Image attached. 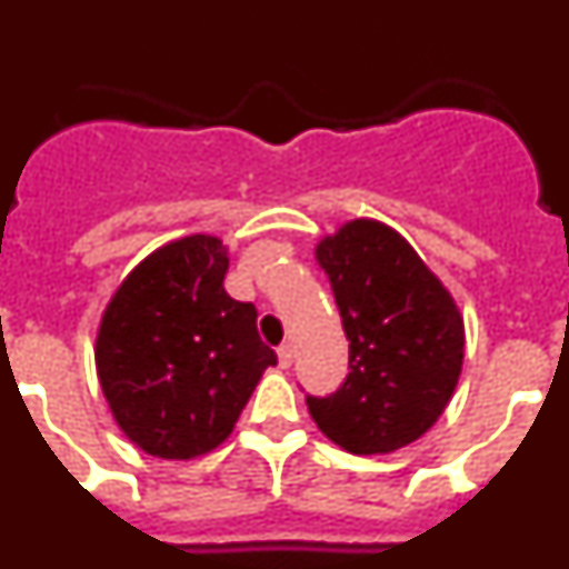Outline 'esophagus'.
<instances>
[{"mask_svg":"<svg viewBox=\"0 0 569 569\" xmlns=\"http://www.w3.org/2000/svg\"><path fill=\"white\" fill-rule=\"evenodd\" d=\"M293 359H296L293 345H290V341H288V345H281L279 347V365L281 367H290V365H293Z\"/></svg>","mask_w":569,"mask_h":569,"instance_id":"1","label":"esophagus"}]
</instances>
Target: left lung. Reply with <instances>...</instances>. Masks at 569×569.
Segmentation results:
<instances>
[{"label":"left lung","mask_w":569,"mask_h":569,"mask_svg":"<svg viewBox=\"0 0 569 569\" xmlns=\"http://www.w3.org/2000/svg\"><path fill=\"white\" fill-rule=\"evenodd\" d=\"M350 341V373L308 396L316 427L356 456L413 445L445 413L465 361V319L410 241L376 219L345 222L316 244Z\"/></svg>","instance_id":"left-lung-1"}]
</instances>
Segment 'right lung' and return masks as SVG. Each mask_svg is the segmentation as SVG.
<instances>
[{
    "instance_id": "add662e5",
    "label": "right lung",
    "mask_w": 569,
    "mask_h": 569,
    "mask_svg": "<svg viewBox=\"0 0 569 569\" xmlns=\"http://www.w3.org/2000/svg\"><path fill=\"white\" fill-rule=\"evenodd\" d=\"M228 248L193 233L144 256L110 296L97 373L116 425L156 459L188 461L228 441L276 353L256 308L224 290Z\"/></svg>"
}]
</instances>
